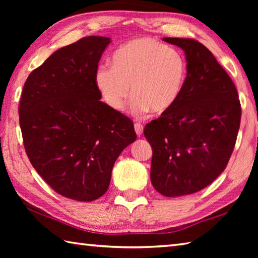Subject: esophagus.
I'll return each instance as SVG.
<instances>
[{"mask_svg": "<svg viewBox=\"0 0 258 258\" xmlns=\"http://www.w3.org/2000/svg\"><path fill=\"white\" fill-rule=\"evenodd\" d=\"M135 132L138 134V136H141L143 134V125L140 124V123H136L135 124Z\"/></svg>", "mask_w": 258, "mask_h": 258, "instance_id": "1", "label": "esophagus"}]
</instances>
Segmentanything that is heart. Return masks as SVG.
Masks as SVG:
<instances>
[{
    "mask_svg": "<svg viewBox=\"0 0 258 258\" xmlns=\"http://www.w3.org/2000/svg\"><path fill=\"white\" fill-rule=\"evenodd\" d=\"M186 79L187 63L182 54L152 37L120 45L112 56V68L103 67L95 73L104 102L120 111L132 91L131 107L136 114L168 112L182 95Z\"/></svg>",
    "mask_w": 258,
    "mask_h": 258,
    "instance_id": "heart-1",
    "label": "heart"
}]
</instances>
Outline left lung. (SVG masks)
Here are the masks:
<instances>
[{
    "label": "left lung",
    "mask_w": 258,
    "mask_h": 258,
    "mask_svg": "<svg viewBox=\"0 0 258 258\" xmlns=\"http://www.w3.org/2000/svg\"><path fill=\"white\" fill-rule=\"evenodd\" d=\"M185 53L187 79L176 104L144 128L152 146L151 182L158 193H196L225 169L240 124L238 93L212 52L193 38L163 37Z\"/></svg>",
    "instance_id": "obj_1"
}]
</instances>
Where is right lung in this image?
Instances as JSON below:
<instances>
[{
  "label": "right lung",
  "instance_id": "obj_1",
  "mask_svg": "<svg viewBox=\"0 0 258 258\" xmlns=\"http://www.w3.org/2000/svg\"><path fill=\"white\" fill-rule=\"evenodd\" d=\"M105 36L58 48L27 78L19 115L31 164L64 197L92 202L105 194L115 161L136 140L133 122L106 103L95 84Z\"/></svg>",
  "mask_w": 258,
  "mask_h": 258
}]
</instances>
